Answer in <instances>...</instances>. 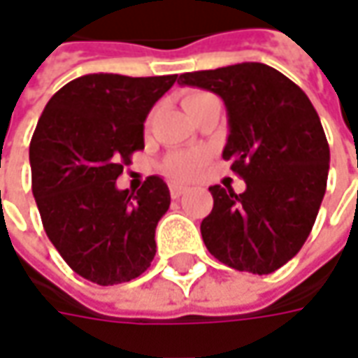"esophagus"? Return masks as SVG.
I'll return each instance as SVG.
<instances>
[{"label": "esophagus", "instance_id": "1", "mask_svg": "<svg viewBox=\"0 0 358 358\" xmlns=\"http://www.w3.org/2000/svg\"><path fill=\"white\" fill-rule=\"evenodd\" d=\"M169 191H171V197L173 199H179L183 193H185V187L177 185V183H171V187H169Z\"/></svg>", "mask_w": 358, "mask_h": 358}]
</instances>
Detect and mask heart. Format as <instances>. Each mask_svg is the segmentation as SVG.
<instances>
[{"instance_id": "obj_1", "label": "heart", "mask_w": 358, "mask_h": 358, "mask_svg": "<svg viewBox=\"0 0 358 358\" xmlns=\"http://www.w3.org/2000/svg\"><path fill=\"white\" fill-rule=\"evenodd\" d=\"M207 97H211V95L203 93V91H195V93L187 95L183 99V105H185V109H191L193 105L207 99ZM205 163H207V151H201V149L177 151V153H171L169 157L165 159L163 171L175 181H191V179H195L199 175L201 169L205 167Z\"/></svg>"}]
</instances>
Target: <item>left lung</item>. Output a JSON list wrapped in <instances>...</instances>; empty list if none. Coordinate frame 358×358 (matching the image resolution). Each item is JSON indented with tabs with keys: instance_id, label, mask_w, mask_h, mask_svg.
<instances>
[{
	"instance_id": "left-lung-1",
	"label": "left lung",
	"mask_w": 358,
	"mask_h": 358,
	"mask_svg": "<svg viewBox=\"0 0 358 358\" xmlns=\"http://www.w3.org/2000/svg\"><path fill=\"white\" fill-rule=\"evenodd\" d=\"M177 83L225 101L223 159L247 183L243 193L209 187L213 211L201 223L205 247L237 271H277L305 245L327 191L331 153L315 107L296 83L265 63L191 71Z\"/></svg>"
}]
</instances>
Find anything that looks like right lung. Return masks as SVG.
<instances>
[{
  "label": "right lung",
  "mask_w": 358,
  "mask_h": 358,
  "mask_svg": "<svg viewBox=\"0 0 358 358\" xmlns=\"http://www.w3.org/2000/svg\"><path fill=\"white\" fill-rule=\"evenodd\" d=\"M177 76L91 73L63 85L45 105L31 143V191L49 241L63 261L97 285L127 282L151 265L155 227L171 195L151 175L137 195L115 181L143 149L147 113Z\"/></svg>",
  "instance_id": "right-lung-1"
}]
</instances>
